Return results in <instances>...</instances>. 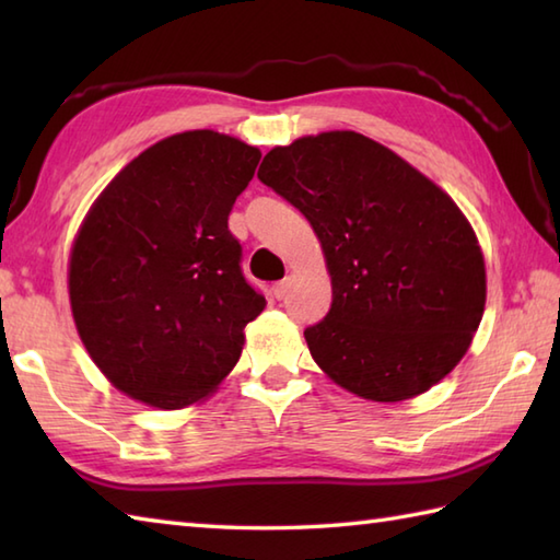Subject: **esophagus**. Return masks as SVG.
<instances>
[{
  "instance_id": "34e87169",
  "label": "esophagus",
  "mask_w": 560,
  "mask_h": 560,
  "mask_svg": "<svg viewBox=\"0 0 560 560\" xmlns=\"http://www.w3.org/2000/svg\"><path fill=\"white\" fill-rule=\"evenodd\" d=\"M289 289H291V279H283V281H277L271 287V293H273V299H287V293H289Z\"/></svg>"
}]
</instances>
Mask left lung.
Returning <instances> with one entry per match:
<instances>
[{
    "mask_svg": "<svg viewBox=\"0 0 560 560\" xmlns=\"http://www.w3.org/2000/svg\"><path fill=\"white\" fill-rule=\"evenodd\" d=\"M257 177L319 237L331 307L305 329L315 363L343 389L401 401L467 353L486 267L459 207L395 151L355 132L271 149Z\"/></svg>",
    "mask_w": 560,
    "mask_h": 560,
    "instance_id": "8db88e82",
    "label": "left lung"
}]
</instances>
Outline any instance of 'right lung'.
<instances>
[{"mask_svg": "<svg viewBox=\"0 0 560 560\" xmlns=\"http://www.w3.org/2000/svg\"><path fill=\"white\" fill-rule=\"evenodd\" d=\"M259 149L195 129L125 165L83 219L69 259L79 337L110 383L159 409L205 399L241 359L265 295L229 231Z\"/></svg>", "mask_w": 560, "mask_h": 560, "instance_id": "right-lung-1", "label": "right lung"}]
</instances>
